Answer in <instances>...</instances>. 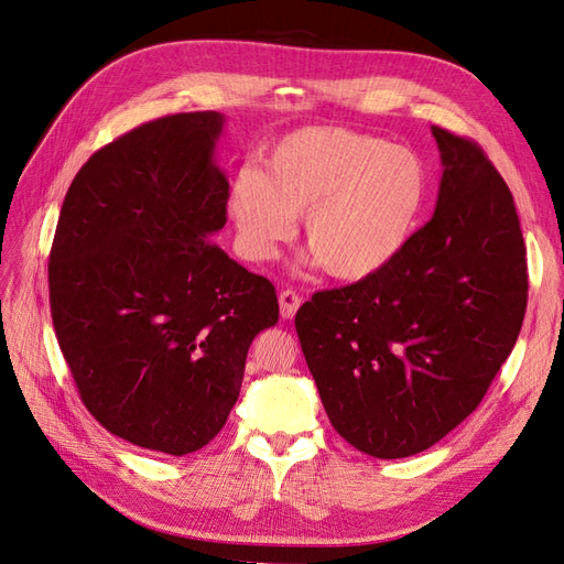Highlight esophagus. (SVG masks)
Masks as SVG:
<instances>
[{
	"instance_id": "obj_1",
	"label": "esophagus",
	"mask_w": 564,
	"mask_h": 564,
	"mask_svg": "<svg viewBox=\"0 0 564 564\" xmlns=\"http://www.w3.org/2000/svg\"><path fill=\"white\" fill-rule=\"evenodd\" d=\"M301 303L303 296L299 292H294V289H284V292H280V315L284 319H292L301 308Z\"/></svg>"
}]
</instances>
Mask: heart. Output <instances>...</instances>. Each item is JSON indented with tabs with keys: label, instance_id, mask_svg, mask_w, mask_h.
<instances>
[{
	"label": "heart",
	"instance_id": "obj_1",
	"mask_svg": "<svg viewBox=\"0 0 564 564\" xmlns=\"http://www.w3.org/2000/svg\"><path fill=\"white\" fill-rule=\"evenodd\" d=\"M429 169L379 135L308 127L284 135L265 172L235 176L228 209L251 261L275 259L303 216V240L334 280L362 282L395 263L429 204Z\"/></svg>",
	"mask_w": 564,
	"mask_h": 564
}]
</instances>
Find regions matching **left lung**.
<instances>
[{
    "instance_id": "obj_1",
    "label": "left lung",
    "mask_w": 564,
    "mask_h": 564,
    "mask_svg": "<svg viewBox=\"0 0 564 564\" xmlns=\"http://www.w3.org/2000/svg\"><path fill=\"white\" fill-rule=\"evenodd\" d=\"M433 218L379 275L317 292L296 313L305 362L336 433L377 458L433 447L473 414L527 311L513 195L482 148L433 127Z\"/></svg>"
}]
</instances>
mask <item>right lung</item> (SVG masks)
I'll use <instances>...</instances> for the list:
<instances>
[{
  "mask_svg": "<svg viewBox=\"0 0 564 564\" xmlns=\"http://www.w3.org/2000/svg\"><path fill=\"white\" fill-rule=\"evenodd\" d=\"M224 122L169 115L94 152L48 256L51 317L84 406L172 456L224 429L251 340L280 315L270 280L209 240L230 195L214 162Z\"/></svg>",
  "mask_w": 564,
  "mask_h": 564,
  "instance_id": "add662e5",
  "label": "right lung"
}]
</instances>
